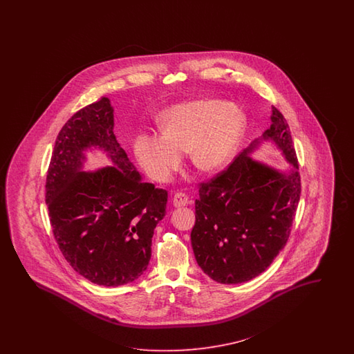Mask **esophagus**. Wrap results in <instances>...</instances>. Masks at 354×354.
<instances>
[{
    "mask_svg": "<svg viewBox=\"0 0 354 354\" xmlns=\"http://www.w3.org/2000/svg\"><path fill=\"white\" fill-rule=\"evenodd\" d=\"M172 203H174L175 207L187 206V205L189 204V197H188L185 193H175V194H174V198H172Z\"/></svg>",
    "mask_w": 354,
    "mask_h": 354,
    "instance_id": "esophagus-1",
    "label": "esophagus"
}]
</instances>
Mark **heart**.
<instances>
[{
    "instance_id": "heart-1",
    "label": "heart",
    "mask_w": 354,
    "mask_h": 354,
    "mask_svg": "<svg viewBox=\"0 0 354 354\" xmlns=\"http://www.w3.org/2000/svg\"><path fill=\"white\" fill-rule=\"evenodd\" d=\"M162 131L140 132L135 156L151 179L169 182L189 150L201 172L221 170L234 156L247 127L243 111L228 102L200 100L170 107L161 115Z\"/></svg>"
}]
</instances>
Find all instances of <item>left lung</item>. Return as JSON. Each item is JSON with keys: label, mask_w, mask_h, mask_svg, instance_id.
Instances as JSON below:
<instances>
[{"label": "left lung", "mask_w": 354, "mask_h": 354, "mask_svg": "<svg viewBox=\"0 0 354 354\" xmlns=\"http://www.w3.org/2000/svg\"><path fill=\"white\" fill-rule=\"evenodd\" d=\"M271 126L223 171L200 184L193 253L209 278L239 284L256 278L284 248L300 201L301 178L290 126L272 106ZM271 139L292 165L279 172L248 154Z\"/></svg>", "instance_id": "1"}]
</instances>
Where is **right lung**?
<instances>
[{
    "instance_id": "right-lung-1",
    "label": "right lung",
    "mask_w": 354,
    "mask_h": 354,
    "mask_svg": "<svg viewBox=\"0 0 354 354\" xmlns=\"http://www.w3.org/2000/svg\"><path fill=\"white\" fill-rule=\"evenodd\" d=\"M107 97L64 123L49 163L45 201L54 239L71 268L89 281L118 287L149 265L154 228L165 216L167 191L144 183L114 135ZM104 149L114 167L81 170L84 151Z\"/></svg>"
}]
</instances>
